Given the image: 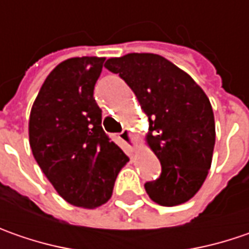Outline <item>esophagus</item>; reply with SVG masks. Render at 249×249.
Returning a JSON list of instances; mask_svg holds the SVG:
<instances>
[{"label": "esophagus", "instance_id": "1", "mask_svg": "<svg viewBox=\"0 0 249 249\" xmlns=\"http://www.w3.org/2000/svg\"><path fill=\"white\" fill-rule=\"evenodd\" d=\"M120 139L126 143V146L131 149V150H135V143L132 141V135H131V131L129 129H124L121 134H120Z\"/></svg>", "mask_w": 249, "mask_h": 249}]
</instances>
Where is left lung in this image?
Instances as JSON below:
<instances>
[{
    "instance_id": "8db88e82",
    "label": "left lung",
    "mask_w": 249,
    "mask_h": 249,
    "mask_svg": "<svg viewBox=\"0 0 249 249\" xmlns=\"http://www.w3.org/2000/svg\"><path fill=\"white\" fill-rule=\"evenodd\" d=\"M104 67L126 82L149 118L146 141L161 164L160 177L145 184L149 198L161 206L189 200L206 179L216 141L208 96L187 72L157 54L131 53Z\"/></svg>"
}]
</instances>
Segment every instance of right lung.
Masks as SVG:
<instances>
[{"label": "right lung", "mask_w": 249, "mask_h": 249, "mask_svg": "<svg viewBox=\"0 0 249 249\" xmlns=\"http://www.w3.org/2000/svg\"><path fill=\"white\" fill-rule=\"evenodd\" d=\"M104 58L75 57L50 72L33 103L29 143L55 191L73 206L94 209L111 198L129 160L106 135L93 90Z\"/></svg>", "instance_id": "obj_1"}]
</instances>
